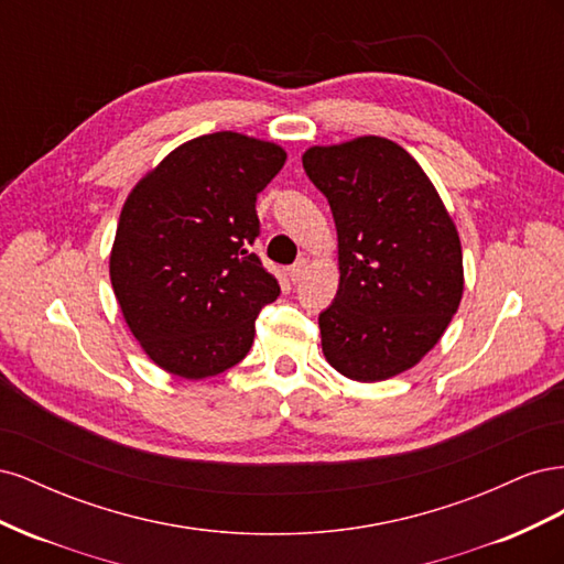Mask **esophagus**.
Masks as SVG:
<instances>
[{
    "instance_id": "1",
    "label": "esophagus",
    "mask_w": 564,
    "mask_h": 564,
    "mask_svg": "<svg viewBox=\"0 0 564 564\" xmlns=\"http://www.w3.org/2000/svg\"><path fill=\"white\" fill-rule=\"evenodd\" d=\"M305 270H308V261H305V259H299L294 265H289V280H292V282H299V280L305 275Z\"/></svg>"
}]
</instances>
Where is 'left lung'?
I'll return each mask as SVG.
<instances>
[{"mask_svg": "<svg viewBox=\"0 0 564 564\" xmlns=\"http://www.w3.org/2000/svg\"><path fill=\"white\" fill-rule=\"evenodd\" d=\"M303 169L338 235V292L319 313L322 352L344 377L386 381L421 362L464 296V256L435 185L381 135L313 145Z\"/></svg>", "mask_w": 564, "mask_h": 564, "instance_id": "8db88e82", "label": "left lung"}]
</instances>
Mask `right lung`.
<instances>
[{"instance_id":"add662e5","label":"right lung","mask_w":564,"mask_h":564,"mask_svg":"<svg viewBox=\"0 0 564 564\" xmlns=\"http://www.w3.org/2000/svg\"><path fill=\"white\" fill-rule=\"evenodd\" d=\"M286 152L235 131L187 141L129 193L110 251V282L145 355L181 379L245 360L256 317L280 284L249 251L256 195Z\"/></svg>"}]
</instances>
